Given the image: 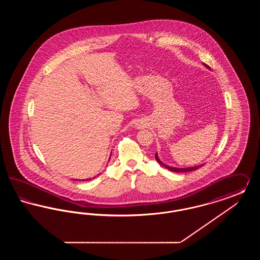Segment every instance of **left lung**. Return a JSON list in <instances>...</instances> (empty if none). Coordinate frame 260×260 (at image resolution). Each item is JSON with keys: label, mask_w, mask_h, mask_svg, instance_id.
Here are the masks:
<instances>
[{"label": "left lung", "mask_w": 260, "mask_h": 260, "mask_svg": "<svg viewBox=\"0 0 260 260\" xmlns=\"http://www.w3.org/2000/svg\"><path fill=\"white\" fill-rule=\"evenodd\" d=\"M208 69H210V67L207 65V64H204ZM155 158H156V161H158L161 166L162 167H165L166 169H168L169 171H171V172H174V173H189V172H192V171H195V170H198L199 168H201L202 166H204V165H199V166H196V167H191V168H173V167H170V166H167L166 164H164L162 161L159 159V157H158V153H156L155 154Z\"/></svg>", "instance_id": "left-lung-1"}]
</instances>
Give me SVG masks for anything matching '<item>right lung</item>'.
Wrapping results in <instances>:
<instances>
[{"label": "right lung", "instance_id": "add662e5", "mask_svg": "<svg viewBox=\"0 0 260 260\" xmlns=\"http://www.w3.org/2000/svg\"><path fill=\"white\" fill-rule=\"evenodd\" d=\"M109 160H110V159H109ZM99 175H96V176H99ZM96 176H94V177H93V178H95V177H96ZM88 179H90V178H88ZM88 179H86V180H88ZM83 180H84V179H83Z\"/></svg>", "mask_w": 260, "mask_h": 260}]
</instances>
